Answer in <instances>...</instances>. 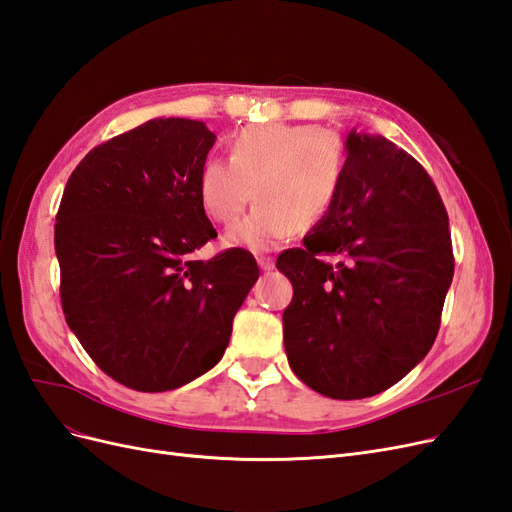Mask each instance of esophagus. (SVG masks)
Here are the masks:
<instances>
[{
	"mask_svg": "<svg viewBox=\"0 0 512 512\" xmlns=\"http://www.w3.org/2000/svg\"><path fill=\"white\" fill-rule=\"evenodd\" d=\"M256 260H258V267H260L262 271H271L273 265H275V260H273L271 256H258Z\"/></svg>",
	"mask_w": 512,
	"mask_h": 512,
	"instance_id": "esophagus-1",
	"label": "esophagus"
}]
</instances>
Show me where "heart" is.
I'll use <instances>...</instances> for the list:
<instances>
[{"instance_id": "1", "label": "heart", "mask_w": 512, "mask_h": 512, "mask_svg": "<svg viewBox=\"0 0 512 512\" xmlns=\"http://www.w3.org/2000/svg\"><path fill=\"white\" fill-rule=\"evenodd\" d=\"M346 177V147L337 134L316 126L265 123L239 130L230 141V160L207 158L196 188L213 222L232 224L250 203L256 207L235 228L226 245L271 250L312 226L337 203Z\"/></svg>"}]
</instances>
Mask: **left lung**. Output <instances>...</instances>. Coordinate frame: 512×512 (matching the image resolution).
Here are the masks:
<instances>
[{"mask_svg":"<svg viewBox=\"0 0 512 512\" xmlns=\"http://www.w3.org/2000/svg\"><path fill=\"white\" fill-rule=\"evenodd\" d=\"M346 151L337 203L277 269L294 290L282 316L292 371L324 397L363 399L431 350L455 258L442 198L410 153L356 130Z\"/></svg>","mask_w":512,"mask_h":512,"instance_id":"left-lung-1","label":"left lung"}]
</instances>
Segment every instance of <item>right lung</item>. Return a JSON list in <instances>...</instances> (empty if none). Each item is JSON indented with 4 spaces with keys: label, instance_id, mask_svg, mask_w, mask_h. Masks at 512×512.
I'll use <instances>...</instances> for the list:
<instances>
[{
    "label": "right lung",
    "instance_id": "1",
    "mask_svg": "<svg viewBox=\"0 0 512 512\" xmlns=\"http://www.w3.org/2000/svg\"><path fill=\"white\" fill-rule=\"evenodd\" d=\"M213 143L203 121L151 119L91 149L61 196L66 322L104 374L134 391H173L218 363L258 280L245 250L192 258L218 237L196 188Z\"/></svg>",
    "mask_w": 512,
    "mask_h": 512
}]
</instances>
